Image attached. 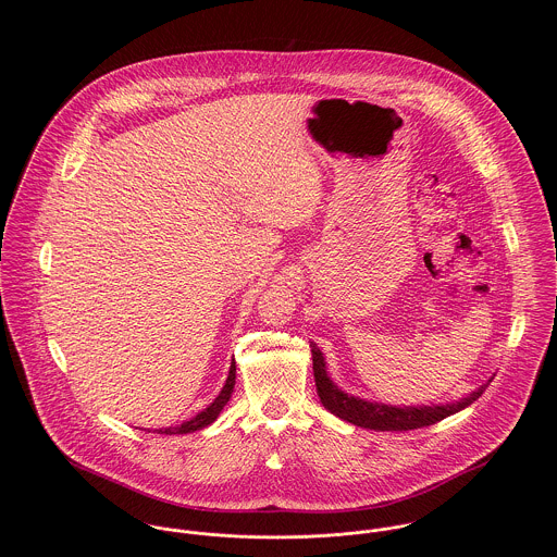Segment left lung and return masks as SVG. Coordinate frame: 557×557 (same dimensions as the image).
<instances>
[{
    "instance_id": "8db88e82",
    "label": "left lung",
    "mask_w": 557,
    "mask_h": 557,
    "mask_svg": "<svg viewBox=\"0 0 557 557\" xmlns=\"http://www.w3.org/2000/svg\"><path fill=\"white\" fill-rule=\"evenodd\" d=\"M313 351V373H315V386H318L319 400L327 411L338 416L345 422H351L362 429H373V431H411V429H422L429 424H435L468 405H472L488 386L482 384L478 391H472L468 397L453 400V403H440V405H388V403H377V400H367V398L354 397L341 391L327 375L325 358L321 354L315 343H311Z\"/></svg>"
}]
</instances>
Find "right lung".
Masks as SVG:
<instances>
[{
    "instance_id": "obj_1",
    "label": "right lung",
    "mask_w": 557,
    "mask_h": 557,
    "mask_svg": "<svg viewBox=\"0 0 557 557\" xmlns=\"http://www.w3.org/2000/svg\"><path fill=\"white\" fill-rule=\"evenodd\" d=\"M234 386H236V360L230 367V375H227V382H225L221 395L214 398L203 411H199L195 418H190V420H186V422H182L177 426H166V429H157V431H159L160 435H184V433H193V431L206 429L208 424H212L219 418L223 407L230 403L232 393H234Z\"/></svg>"
}]
</instances>
